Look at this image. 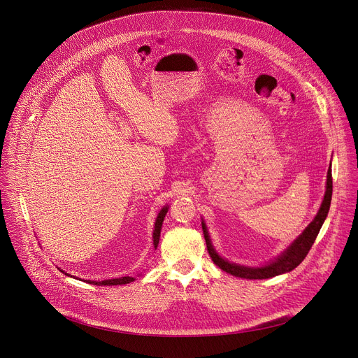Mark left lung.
<instances>
[{"instance_id":"obj_1","label":"left lung","mask_w":358,"mask_h":358,"mask_svg":"<svg viewBox=\"0 0 358 358\" xmlns=\"http://www.w3.org/2000/svg\"><path fill=\"white\" fill-rule=\"evenodd\" d=\"M331 198H332V170L329 166L328 174H327V191H325L324 200L321 203L317 215L309 224V227L303 231V234L296 238L278 258H276V261H273L269 265H265L262 268H247V266H240V265L231 264V262L222 259L213 248L206 225L201 222L203 235H204L206 244H207V251H208L213 262L218 268H221L227 273H231L232 276H236V278H250V280L259 278L261 280V278H275L278 275L291 272L306 258L308 252L310 251L315 240L317 238L318 232L324 224V220L327 218V214H328V210L331 206Z\"/></svg>"}]
</instances>
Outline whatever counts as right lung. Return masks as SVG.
<instances>
[{
	"label": "right lung",
	"instance_id": "1",
	"mask_svg": "<svg viewBox=\"0 0 358 358\" xmlns=\"http://www.w3.org/2000/svg\"><path fill=\"white\" fill-rule=\"evenodd\" d=\"M167 213V207H163L160 210L159 214H158V218H157V222H155V231H154V245L155 248L158 247V243H159L160 229H162V222L164 220V215ZM64 273V271H60ZM67 276H70L69 273H66ZM136 278H129V276H124V278H110V280H103V281H93V280H85L86 282L89 284H94V285H120V284H127V282H131L134 281Z\"/></svg>",
	"mask_w": 358,
	"mask_h": 358
}]
</instances>
